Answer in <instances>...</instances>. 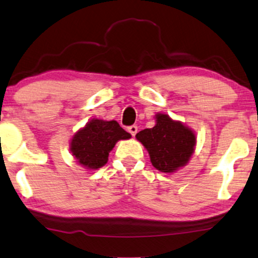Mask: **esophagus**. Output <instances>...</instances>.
Listing matches in <instances>:
<instances>
[{"label": "esophagus", "instance_id": "34e87169", "mask_svg": "<svg viewBox=\"0 0 258 258\" xmlns=\"http://www.w3.org/2000/svg\"><path fill=\"white\" fill-rule=\"evenodd\" d=\"M128 132L132 134L133 136H135L136 133H137V125H130L128 128Z\"/></svg>", "mask_w": 258, "mask_h": 258}]
</instances>
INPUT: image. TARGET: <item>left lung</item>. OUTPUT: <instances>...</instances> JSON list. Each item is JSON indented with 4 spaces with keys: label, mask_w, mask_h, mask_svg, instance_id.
Wrapping results in <instances>:
<instances>
[{
    "label": "left lung",
    "mask_w": 258,
    "mask_h": 258,
    "mask_svg": "<svg viewBox=\"0 0 258 258\" xmlns=\"http://www.w3.org/2000/svg\"><path fill=\"white\" fill-rule=\"evenodd\" d=\"M136 139L148 150L152 165L163 173L186 166L197 145L196 133L166 113H156L155 125L137 133Z\"/></svg>",
    "instance_id": "left-lung-1"
}]
</instances>
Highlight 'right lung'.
Masks as SVG:
<instances>
[{
  "label": "right lung",
  "mask_w": 258,
  "mask_h": 258,
  "mask_svg": "<svg viewBox=\"0 0 258 258\" xmlns=\"http://www.w3.org/2000/svg\"><path fill=\"white\" fill-rule=\"evenodd\" d=\"M130 137L116 121L93 118L73 135L70 150L80 166L98 169L108 162L109 153L116 143Z\"/></svg>",
  "instance_id": "add662e5"
}]
</instances>
